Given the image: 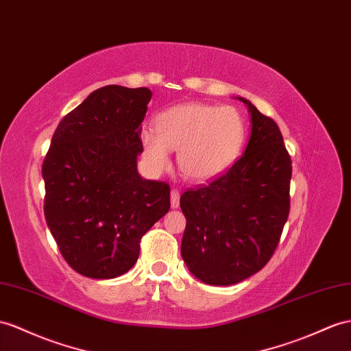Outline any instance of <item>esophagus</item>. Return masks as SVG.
<instances>
[{
	"label": "esophagus",
	"mask_w": 351,
	"mask_h": 351,
	"mask_svg": "<svg viewBox=\"0 0 351 351\" xmlns=\"http://www.w3.org/2000/svg\"><path fill=\"white\" fill-rule=\"evenodd\" d=\"M179 191L178 190H172V193H170V204H172V208L176 209L179 206Z\"/></svg>",
	"instance_id": "34e87169"
}]
</instances>
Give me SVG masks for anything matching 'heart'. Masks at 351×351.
<instances>
[{"label": "heart", "mask_w": 351, "mask_h": 351, "mask_svg": "<svg viewBox=\"0 0 351 351\" xmlns=\"http://www.w3.org/2000/svg\"><path fill=\"white\" fill-rule=\"evenodd\" d=\"M245 123L236 108L199 102L166 108L156 117V130L142 129L143 157L154 172L170 165V149L178 151V166L185 178L206 182L234 163L245 142Z\"/></svg>", "instance_id": "1"}]
</instances>
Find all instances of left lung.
Masks as SVG:
<instances>
[{"mask_svg": "<svg viewBox=\"0 0 351 351\" xmlns=\"http://www.w3.org/2000/svg\"><path fill=\"white\" fill-rule=\"evenodd\" d=\"M252 133L226 173L181 195L186 218L181 254L199 280L230 286L271 259L291 209L292 160L271 117L247 99Z\"/></svg>", "mask_w": 351, "mask_h": 351, "instance_id": "left-lung-1", "label": "left lung"}]
</instances>
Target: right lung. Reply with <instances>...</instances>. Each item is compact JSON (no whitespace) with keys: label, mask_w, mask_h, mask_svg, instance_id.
<instances>
[{"label":"right lung","mask_w":351,"mask_h":351,"mask_svg":"<svg viewBox=\"0 0 351 351\" xmlns=\"http://www.w3.org/2000/svg\"><path fill=\"white\" fill-rule=\"evenodd\" d=\"M151 96L147 87L95 90L60 120L44 157V217L62 256L86 277L129 271L141 239L170 209L169 184L136 170Z\"/></svg>","instance_id":"right-lung-1"}]
</instances>
